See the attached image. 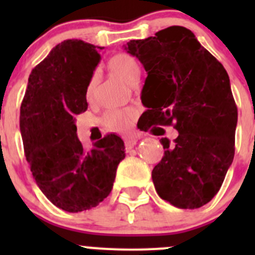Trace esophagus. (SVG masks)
Instances as JSON below:
<instances>
[{"instance_id":"34e87169","label":"esophagus","mask_w":255,"mask_h":255,"mask_svg":"<svg viewBox=\"0 0 255 255\" xmlns=\"http://www.w3.org/2000/svg\"><path fill=\"white\" fill-rule=\"evenodd\" d=\"M136 143H138V140H136V139H128V140L125 141L126 150L132 149V148H134L135 145H136Z\"/></svg>"}]
</instances>
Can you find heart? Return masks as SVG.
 <instances>
[{
  "mask_svg": "<svg viewBox=\"0 0 255 255\" xmlns=\"http://www.w3.org/2000/svg\"><path fill=\"white\" fill-rule=\"evenodd\" d=\"M108 70L110 73L121 82L126 84H131L136 82L139 73H140V66L139 62L135 60L132 56L126 55V53H119L114 56L108 61ZM97 88V76L89 80L87 87V100L93 101L94 93ZM134 111L131 110H125V111H108L103 117V123L107 126V129L114 130V131H125L130 128L132 120H134Z\"/></svg>",
  "mask_w": 255,
  "mask_h": 255,
  "instance_id": "heart-1",
  "label": "heart"
}]
</instances>
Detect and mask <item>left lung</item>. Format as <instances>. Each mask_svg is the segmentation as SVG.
<instances>
[{
	"label": "left lung",
	"instance_id": "8db88e82",
	"mask_svg": "<svg viewBox=\"0 0 255 255\" xmlns=\"http://www.w3.org/2000/svg\"><path fill=\"white\" fill-rule=\"evenodd\" d=\"M125 49L148 74L143 126L173 124L179 131L173 143L159 139L164 155L152 171L155 190L177 208H199L217 194L235 154L238 108L227 71L184 26L130 40Z\"/></svg>",
	"mask_w": 255,
	"mask_h": 255
}]
</instances>
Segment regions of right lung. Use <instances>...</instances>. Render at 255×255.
Returning <instances> with one entry per match:
<instances>
[{
    "label": "right lung",
    "instance_id": "add662e5",
    "mask_svg": "<svg viewBox=\"0 0 255 255\" xmlns=\"http://www.w3.org/2000/svg\"><path fill=\"white\" fill-rule=\"evenodd\" d=\"M101 49L80 39L52 48L31 70L20 107L24 152L38 188L66 212L87 211L108 197L125 145L106 135L85 150L75 116L87 111V87L101 61Z\"/></svg>",
    "mask_w": 255,
    "mask_h": 255
}]
</instances>
